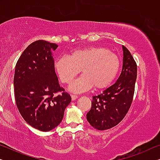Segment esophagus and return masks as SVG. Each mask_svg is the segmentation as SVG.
Wrapping results in <instances>:
<instances>
[{
	"mask_svg": "<svg viewBox=\"0 0 160 160\" xmlns=\"http://www.w3.org/2000/svg\"><path fill=\"white\" fill-rule=\"evenodd\" d=\"M71 98H72V101H75V100L78 98V95H71Z\"/></svg>",
	"mask_w": 160,
	"mask_h": 160,
	"instance_id": "34e87169",
	"label": "esophagus"
}]
</instances>
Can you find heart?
<instances>
[{
  "label": "heart",
  "instance_id": "1",
  "mask_svg": "<svg viewBox=\"0 0 160 160\" xmlns=\"http://www.w3.org/2000/svg\"><path fill=\"white\" fill-rule=\"evenodd\" d=\"M55 69L63 83L68 84L80 72L83 75L71 83L69 90L80 93L91 89L108 87L120 70L121 62L116 54L103 47H90L75 50L70 57L62 56L55 61Z\"/></svg>",
  "mask_w": 160,
  "mask_h": 160
}]
</instances>
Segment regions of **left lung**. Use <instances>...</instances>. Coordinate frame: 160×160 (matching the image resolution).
<instances>
[{
  "label": "left lung",
  "mask_w": 160,
  "mask_h": 160,
  "mask_svg": "<svg viewBox=\"0 0 160 160\" xmlns=\"http://www.w3.org/2000/svg\"><path fill=\"white\" fill-rule=\"evenodd\" d=\"M123 49L122 71L116 82L98 95L92 97L87 120L98 130L109 129L123 120L132 105L137 80V63L130 52Z\"/></svg>",
  "instance_id": "8db88e82"
}]
</instances>
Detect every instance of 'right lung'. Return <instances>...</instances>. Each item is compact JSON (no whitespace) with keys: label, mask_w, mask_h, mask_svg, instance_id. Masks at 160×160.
I'll list each match as a JSON object with an SVG mask.
<instances>
[{"label":"right lung","mask_w":160,"mask_h":160,"mask_svg":"<svg viewBox=\"0 0 160 160\" xmlns=\"http://www.w3.org/2000/svg\"><path fill=\"white\" fill-rule=\"evenodd\" d=\"M58 45L38 40L27 47L16 63L13 86L17 108L26 122L49 132L62 121L71 97L60 87L52 50ZM57 92L61 94L56 95Z\"/></svg>","instance_id":"1"}]
</instances>
